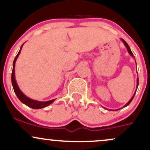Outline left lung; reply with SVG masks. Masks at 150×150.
I'll return each instance as SVG.
<instances>
[{"label":"left lung","mask_w":150,"mask_h":150,"mask_svg":"<svg viewBox=\"0 0 150 150\" xmlns=\"http://www.w3.org/2000/svg\"><path fill=\"white\" fill-rule=\"evenodd\" d=\"M121 40H122V42H123V44H124V45L125 46V47L127 48V50H128V53H130V55L131 56H132V57L134 58V56H133V53H132V52L131 51V50H130V47H129V46H128V44H127L126 42H125V41L124 40V39H121ZM135 63H136V61H135ZM138 84H139V80H138V77H137V88H136V91H137V87H138ZM135 93H136V92L134 93V94H133V96H132V98L131 99H130V100H129V101L128 103H127L125 105V106H123V107H126L127 106H128L129 104H130V103L132 101V99H133V98H134V96H135ZM105 109H107V108H104ZM119 109H120V108H118V109H116V110H112V109H109L110 111H117V110H119Z\"/></svg>","instance_id":"left-lung-1"}]
</instances>
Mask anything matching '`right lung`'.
Returning <instances> with one entry per match:
<instances>
[{"mask_svg":"<svg viewBox=\"0 0 150 150\" xmlns=\"http://www.w3.org/2000/svg\"><path fill=\"white\" fill-rule=\"evenodd\" d=\"M24 44H22L20 47V51L18 53V55L16 56V57L15 58L14 61H13V72H12V76H11V81H12V85H13V89H14L15 93L16 94L17 97L20 101H22L23 104L27 105L29 107L34 108V109H39V108H42L48 106L49 105L52 104L53 101H55V99H52V100L47 101H37L34 100V99H30L28 97L24 94V93L20 90V89L19 88L18 83H17L16 80H15V62H16L17 59H18L19 55H20V52H21V49L23 46Z\"/></svg>","mask_w":150,"mask_h":150,"instance_id":"add662e5","label":"right lung"}]
</instances>
